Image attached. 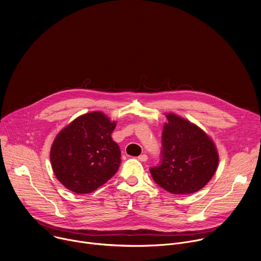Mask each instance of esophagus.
<instances>
[{"instance_id":"esophagus-1","label":"esophagus","mask_w":261,"mask_h":261,"mask_svg":"<svg viewBox=\"0 0 261 261\" xmlns=\"http://www.w3.org/2000/svg\"><path fill=\"white\" fill-rule=\"evenodd\" d=\"M147 159H148V158H147L146 154H141V155L138 156V160H139L140 162H146Z\"/></svg>"}]
</instances>
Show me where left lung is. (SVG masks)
<instances>
[{"label": "left lung", "instance_id": "8db88e82", "mask_svg": "<svg viewBox=\"0 0 261 261\" xmlns=\"http://www.w3.org/2000/svg\"><path fill=\"white\" fill-rule=\"evenodd\" d=\"M160 165L149 169L154 182L173 194L186 195L203 188L215 175L219 153L214 141L196 125L166 115Z\"/></svg>", "mask_w": 261, "mask_h": 261}]
</instances>
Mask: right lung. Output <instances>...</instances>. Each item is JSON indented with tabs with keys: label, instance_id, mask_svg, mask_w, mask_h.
<instances>
[{
	"label": "right lung",
	"instance_id": "right-lung-1",
	"mask_svg": "<svg viewBox=\"0 0 261 261\" xmlns=\"http://www.w3.org/2000/svg\"><path fill=\"white\" fill-rule=\"evenodd\" d=\"M116 122L101 112L76 118L57 135L50 163L57 179L69 190L90 193L118 171L121 150L112 139Z\"/></svg>",
	"mask_w": 261,
	"mask_h": 261
}]
</instances>
